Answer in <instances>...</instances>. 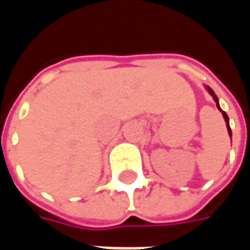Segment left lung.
<instances>
[{"label":"left lung","mask_w":250,"mask_h":250,"mask_svg":"<svg viewBox=\"0 0 250 250\" xmlns=\"http://www.w3.org/2000/svg\"><path fill=\"white\" fill-rule=\"evenodd\" d=\"M206 89H208V92H209L210 95L213 96V99H214L215 104H217V108L220 109L221 112H222V116H224V119H225V122H226V127H228V132H229V136L231 138V130H230V125H229V118H228V115H226L225 111H222V109H221L220 103H218V98H217V95L214 93V91H213V89H211L210 87H206Z\"/></svg>","instance_id":"obj_1"}]
</instances>
